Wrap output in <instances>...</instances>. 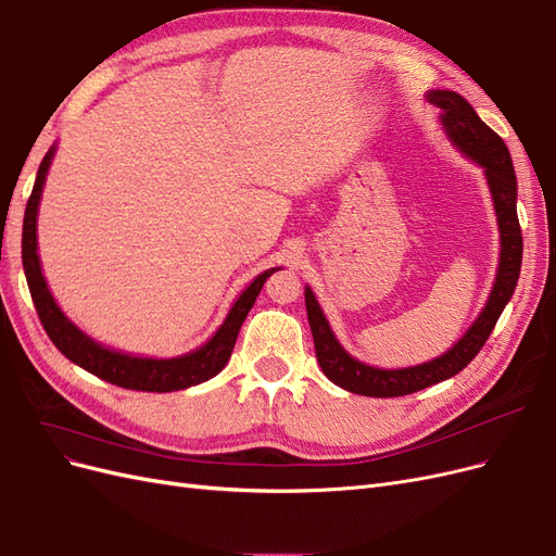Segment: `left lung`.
Returning a JSON list of instances; mask_svg holds the SVG:
<instances>
[{"label": "left lung", "mask_w": 556, "mask_h": 556, "mask_svg": "<svg viewBox=\"0 0 556 556\" xmlns=\"http://www.w3.org/2000/svg\"><path fill=\"white\" fill-rule=\"evenodd\" d=\"M429 102L441 109V121L452 143L457 146L464 155H468L482 166L486 182H490L501 231V262L496 282L484 311L476 319V325L466 331V336L457 345L447 350L439 359L410 368H396V371H384V368H374L352 359L339 345V341L333 339L329 323L315 301V294L311 292V288H306V313L315 341V357L319 366H323L325 376L333 384L343 387V390L352 394L380 399L406 396L457 376L468 362H473L480 348L490 339L496 319L510 301L519 278L521 227L517 220L515 206L517 180L506 143H503V139L492 127H486L480 121L473 106H470L462 94L450 90H433L429 92Z\"/></svg>", "instance_id": "obj_1"}]
</instances>
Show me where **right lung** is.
Returning a JSON list of instances; mask_svg holds the SVG:
<instances>
[{
	"mask_svg": "<svg viewBox=\"0 0 556 556\" xmlns=\"http://www.w3.org/2000/svg\"><path fill=\"white\" fill-rule=\"evenodd\" d=\"M53 153L55 150L50 148L39 166L35 190H31L27 199L25 220H23V266H25L31 301H35V308L39 313V319L48 333V339L53 341V345L66 359H72L74 364L86 368L88 374L97 378H102L117 387H125V390L176 392L220 374L231 357V350H233V343H237V336L245 315L250 313L252 304H255L262 285L276 271V268H268V271H264L262 276L252 280L250 288L237 299V304L231 306L227 319L223 323V327L215 331L213 339L185 357H176V359L129 357L90 341L86 333L76 329L70 319L64 317V313L55 304V299L50 296L41 274L39 255H37V211H39L43 180L48 174L50 160H53Z\"/></svg>",
	"mask_w": 556,
	"mask_h": 556,
	"instance_id": "right-lung-1",
	"label": "right lung"
}]
</instances>
